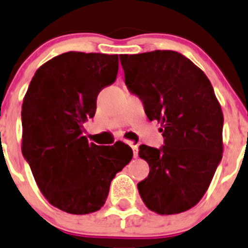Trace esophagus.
Instances as JSON below:
<instances>
[{
  "mask_svg": "<svg viewBox=\"0 0 248 248\" xmlns=\"http://www.w3.org/2000/svg\"><path fill=\"white\" fill-rule=\"evenodd\" d=\"M129 145H131V148L133 149V155H134V157H138V146L133 145V144H132V143H129Z\"/></svg>",
  "mask_w": 248,
  "mask_h": 248,
  "instance_id": "34e87169",
  "label": "esophagus"
}]
</instances>
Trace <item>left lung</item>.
I'll return each mask as SVG.
<instances>
[{
    "label": "left lung",
    "mask_w": 248,
    "mask_h": 248,
    "mask_svg": "<svg viewBox=\"0 0 248 248\" xmlns=\"http://www.w3.org/2000/svg\"><path fill=\"white\" fill-rule=\"evenodd\" d=\"M124 82L143 100L150 121L160 122L161 149L139 146L149 163L138 183L146 207L177 215L202 199L223 156V112L207 76L174 50L120 54Z\"/></svg>",
    "instance_id": "8db88e82"
}]
</instances>
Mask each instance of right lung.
<instances>
[{"mask_svg":"<svg viewBox=\"0 0 248 248\" xmlns=\"http://www.w3.org/2000/svg\"><path fill=\"white\" fill-rule=\"evenodd\" d=\"M117 71V54L63 53L37 69L24 97L21 153L46 200L66 213L100 210L115 174L133 157L122 141L100 146L82 136Z\"/></svg>","mask_w":248,"mask_h":248,"instance_id":"obj_1","label":"right lung"}]
</instances>
